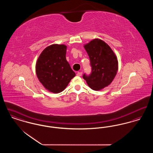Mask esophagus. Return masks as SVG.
I'll return each instance as SVG.
<instances>
[{"mask_svg":"<svg viewBox=\"0 0 153 153\" xmlns=\"http://www.w3.org/2000/svg\"><path fill=\"white\" fill-rule=\"evenodd\" d=\"M82 74V73L81 72H78L77 73V76H81Z\"/></svg>","mask_w":153,"mask_h":153,"instance_id":"esophagus-1","label":"esophagus"}]
</instances>
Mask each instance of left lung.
I'll use <instances>...</instances> for the list:
<instances>
[{"label":"left lung","mask_w":153,"mask_h":153,"mask_svg":"<svg viewBox=\"0 0 153 153\" xmlns=\"http://www.w3.org/2000/svg\"><path fill=\"white\" fill-rule=\"evenodd\" d=\"M92 66L89 76L83 75L88 86L100 91L112 82L118 70L117 56L109 45L99 38L94 39L84 45Z\"/></svg>","instance_id":"left-lung-1"}]
</instances>
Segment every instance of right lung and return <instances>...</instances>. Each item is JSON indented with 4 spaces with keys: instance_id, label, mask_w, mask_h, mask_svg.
<instances>
[{
    "instance_id": "obj_1",
    "label": "right lung",
    "mask_w": 153,
    "mask_h": 153,
    "mask_svg": "<svg viewBox=\"0 0 153 153\" xmlns=\"http://www.w3.org/2000/svg\"><path fill=\"white\" fill-rule=\"evenodd\" d=\"M67 46L53 44L40 54L36 65L39 82L48 91L58 94L63 91L76 76L66 59Z\"/></svg>"
}]
</instances>
